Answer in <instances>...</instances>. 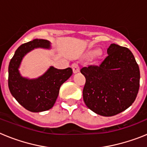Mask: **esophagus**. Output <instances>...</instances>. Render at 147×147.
I'll use <instances>...</instances> for the list:
<instances>
[{
  "instance_id": "34e87169",
  "label": "esophagus",
  "mask_w": 147,
  "mask_h": 147,
  "mask_svg": "<svg viewBox=\"0 0 147 147\" xmlns=\"http://www.w3.org/2000/svg\"><path fill=\"white\" fill-rule=\"evenodd\" d=\"M71 67H72L73 71H74V74L78 73L80 71V67H79V65H78L77 63H73V64L71 65Z\"/></svg>"
}]
</instances>
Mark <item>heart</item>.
I'll list each match as a JSON object with an SVG mask.
<instances>
[{"label":"heart","mask_w":147,"mask_h":147,"mask_svg":"<svg viewBox=\"0 0 147 147\" xmlns=\"http://www.w3.org/2000/svg\"><path fill=\"white\" fill-rule=\"evenodd\" d=\"M96 54V51H93V52H92V54Z\"/></svg>","instance_id":"obj_1"}]
</instances>
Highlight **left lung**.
<instances>
[{"label": "left lung", "mask_w": 147, "mask_h": 147, "mask_svg": "<svg viewBox=\"0 0 147 147\" xmlns=\"http://www.w3.org/2000/svg\"><path fill=\"white\" fill-rule=\"evenodd\" d=\"M107 56L96 65L82 67L86 79L83 99L89 109L103 116L117 115L130 107L140 85V70L127 48L111 44Z\"/></svg>", "instance_id": "1"}]
</instances>
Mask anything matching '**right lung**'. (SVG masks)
<instances>
[{
    "label": "right lung",
    "mask_w": 147,
    "mask_h": 147,
    "mask_svg": "<svg viewBox=\"0 0 147 147\" xmlns=\"http://www.w3.org/2000/svg\"><path fill=\"white\" fill-rule=\"evenodd\" d=\"M37 48L50 49L46 40H35L22 44L15 51L9 65L8 85L11 95L18 103L31 112L39 113L53 107L61 85L72 75L71 67L57 69L51 66L42 76L29 80L21 76L18 68L23 57Z\"/></svg>",
    "instance_id": "obj_1"
}]
</instances>
